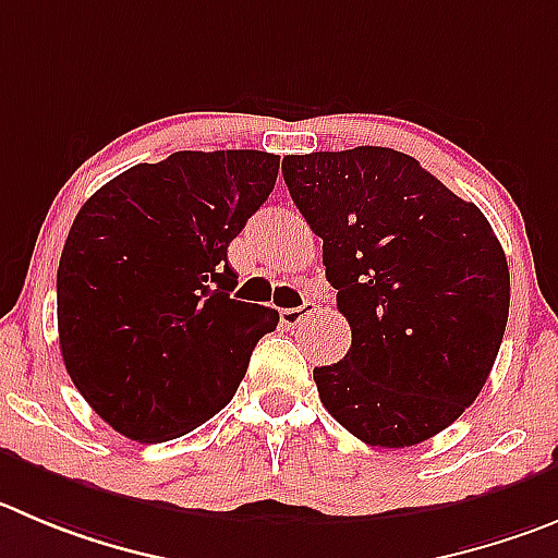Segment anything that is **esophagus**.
Wrapping results in <instances>:
<instances>
[{"mask_svg": "<svg viewBox=\"0 0 558 558\" xmlns=\"http://www.w3.org/2000/svg\"><path fill=\"white\" fill-rule=\"evenodd\" d=\"M316 314V303H311V300H305L300 308H286L280 311V322H283L286 327H303L305 322L311 319V316Z\"/></svg>", "mask_w": 558, "mask_h": 558, "instance_id": "1", "label": "esophagus"}]
</instances>
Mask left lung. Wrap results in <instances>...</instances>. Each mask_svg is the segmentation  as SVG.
Masks as SVG:
<instances>
[{"instance_id":"left-lung-1","label":"left lung","mask_w":558,"mask_h":558,"mask_svg":"<svg viewBox=\"0 0 558 558\" xmlns=\"http://www.w3.org/2000/svg\"><path fill=\"white\" fill-rule=\"evenodd\" d=\"M283 179L352 330L343 361L314 368L322 404L368 446L424 444L471 408L501 350V242L402 150L286 156Z\"/></svg>"}]
</instances>
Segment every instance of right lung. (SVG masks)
Wrapping results in <instances>:
<instances>
[{"label": "right lung", "mask_w": 558, "mask_h": 558, "mask_svg": "<svg viewBox=\"0 0 558 558\" xmlns=\"http://www.w3.org/2000/svg\"><path fill=\"white\" fill-rule=\"evenodd\" d=\"M267 150H179L80 208L57 269V330L85 402L137 444L220 413L278 311L233 300L228 244L275 190Z\"/></svg>", "instance_id": "right-lung-1"}]
</instances>
